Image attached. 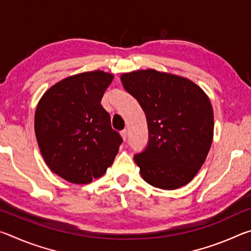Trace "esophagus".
<instances>
[{"mask_svg":"<svg viewBox=\"0 0 251 251\" xmlns=\"http://www.w3.org/2000/svg\"><path fill=\"white\" fill-rule=\"evenodd\" d=\"M121 136H122L123 141H124V142H126V139H127V130H126V129H124V130H122V131H121Z\"/></svg>","mask_w":251,"mask_h":251,"instance_id":"obj_1","label":"esophagus"}]
</instances>
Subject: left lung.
I'll return each mask as SVG.
<instances>
[{"label": "left lung", "instance_id": "1", "mask_svg": "<svg viewBox=\"0 0 251 251\" xmlns=\"http://www.w3.org/2000/svg\"><path fill=\"white\" fill-rule=\"evenodd\" d=\"M125 90L145 112L150 142L134 156L143 179L173 190L188 184L205 163L214 138V110L196 83L156 70L121 75Z\"/></svg>", "mask_w": 251, "mask_h": 251}]
</instances>
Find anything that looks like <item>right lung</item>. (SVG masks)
Returning <instances> with one entry per match:
<instances>
[{
	"label": "right lung",
	"instance_id": "obj_1",
	"mask_svg": "<svg viewBox=\"0 0 251 251\" xmlns=\"http://www.w3.org/2000/svg\"><path fill=\"white\" fill-rule=\"evenodd\" d=\"M114 75L103 71L69 76L41 97L34 129L45 164L72 184H90L113 164L123 142L100 105Z\"/></svg>",
	"mask_w": 251,
	"mask_h": 251
}]
</instances>
